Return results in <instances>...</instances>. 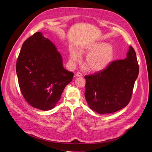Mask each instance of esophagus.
<instances>
[{
    "instance_id": "esophagus-1",
    "label": "esophagus",
    "mask_w": 152,
    "mask_h": 152,
    "mask_svg": "<svg viewBox=\"0 0 152 152\" xmlns=\"http://www.w3.org/2000/svg\"><path fill=\"white\" fill-rule=\"evenodd\" d=\"M76 77H82V74L81 73H80V72H77L76 74Z\"/></svg>"
}]
</instances>
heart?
<instances>
[{"label": "heart", "mask_w": 152, "mask_h": 152, "mask_svg": "<svg viewBox=\"0 0 152 152\" xmlns=\"http://www.w3.org/2000/svg\"><path fill=\"white\" fill-rule=\"evenodd\" d=\"M82 54H87L85 62L90 69L93 72H99L103 70L110 66L113 62L115 50L114 48L105 42H97L79 49ZM70 60L73 63L79 62L81 60L79 53L75 49H72L70 51ZM85 68H87L85 67Z\"/></svg>", "instance_id": "b5f03b06"}]
</instances>
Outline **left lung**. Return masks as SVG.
I'll use <instances>...</instances> for the list:
<instances>
[{
    "mask_svg": "<svg viewBox=\"0 0 152 152\" xmlns=\"http://www.w3.org/2000/svg\"><path fill=\"white\" fill-rule=\"evenodd\" d=\"M138 73L136 53L130 46L124 59L114 61L103 70L85 76V96L90 109L100 114L123 109L131 100Z\"/></svg>",
    "mask_w": 152,
    "mask_h": 152,
    "instance_id": "8db88e82",
    "label": "left lung"
}]
</instances>
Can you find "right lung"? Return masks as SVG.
Instances as JSON below:
<instances>
[{
  "label": "right lung",
  "instance_id": "obj_1",
  "mask_svg": "<svg viewBox=\"0 0 152 152\" xmlns=\"http://www.w3.org/2000/svg\"><path fill=\"white\" fill-rule=\"evenodd\" d=\"M16 73L25 99L42 111L55 106L74 75L64 68L56 46L40 32L23 42L17 60Z\"/></svg>",
  "mask_w": 152,
  "mask_h": 152
}]
</instances>
